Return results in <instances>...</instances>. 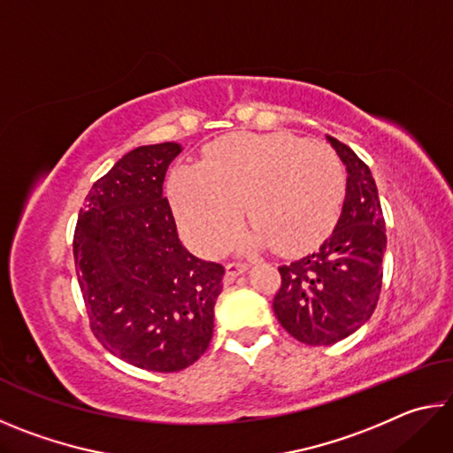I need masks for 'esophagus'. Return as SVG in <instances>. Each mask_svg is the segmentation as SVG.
<instances>
[{
    "label": "esophagus",
    "mask_w": 453,
    "mask_h": 453,
    "mask_svg": "<svg viewBox=\"0 0 453 453\" xmlns=\"http://www.w3.org/2000/svg\"><path fill=\"white\" fill-rule=\"evenodd\" d=\"M248 264H242V262H232L226 265V280L227 281H234L237 275H242L243 272H248Z\"/></svg>",
    "instance_id": "obj_1"
}]
</instances>
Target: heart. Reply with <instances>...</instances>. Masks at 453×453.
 <instances>
[{
  "label": "heart",
  "mask_w": 453,
  "mask_h": 453,
  "mask_svg": "<svg viewBox=\"0 0 453 453\" xmlns=\"http://www.w3.org/2000/svg\"><path fill=\"white\" fill-rule=\"evenodd\" d=\"M170 199L196 250L218 256L243 219L256 226L237 242L248 251L278 243L283 254L316 248L332 234L346 197V172L326 143L275 134H234L205 151L202 165H178Z\"/></svg>",
  "instance_id": "b5f03b06"
}]
</instances>
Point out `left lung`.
<instances>
[{
  "label": "left lung",
  "instance_id": "left-lung-1",
  "mask_svg": "<svg viewBox=\"0 0 453 453\" xmlns=\"http://www.w3.org/2000/svg\"><path fill=\"white\" fill-rule=\"evenodd\" d=\"M346 165V199L319 250L280 267L273 311L289 335L308 346H332L357 332L380 300L386 221L370 167L346 143L327 135Z\"/></svg>",
  "mask_w": 453,
  "mask_h": 453
}]
</instances>
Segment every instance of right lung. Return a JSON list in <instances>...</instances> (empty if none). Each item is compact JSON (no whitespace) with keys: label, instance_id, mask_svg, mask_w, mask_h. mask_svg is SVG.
Listing matches in <instances>:
<instances>
[{"label":"right lung","instance_id":"add662e5","mask_svg":"<svg viewBox=\"0 0 453 453\" xmlns=\"http://www.w3.org/2000/svg\"><path fill=\"white\" fill-rule=\"evenodd\" d=\"M173 142L140 145L94 183L73 235L91 332L113 356L180 372L203 356L224 265L183 248L164 180Z\"/></svg>","mask_w":453,"mask_h":453}]
</instances>
